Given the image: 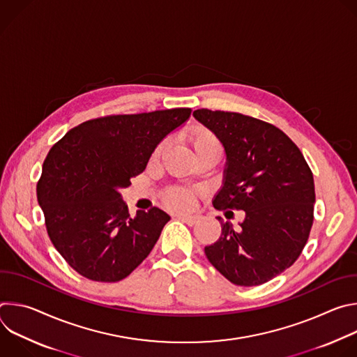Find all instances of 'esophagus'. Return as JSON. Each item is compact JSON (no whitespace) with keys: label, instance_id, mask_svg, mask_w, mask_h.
Segmentation results:
<instances>
[{"label":"esophagus","instance_id":"34e87169","mask_svg":"<svg viewBox=\"0 0 357 357\" xmlns=\"http://www.w3.org/2000/svg\"><path fill=\"white\" fill-rule=\"evenodd\" d=\"M179 220H182L183 223H186L188 226H195L197 223V218L196 216H186V215H178L176 216Z\"/></svg>","mask_w":357,"mask_h":357}]
</instances>
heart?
<instances>
[{
	"label": "heart",
	"instance_id": "obj_1",
	"mask_svg": "<svg viewBox=\"0 0 357 357\" xmlns=\"http://www.w3.org/2000/svg\"><path fill=\"white\" fill-rule=\"evenodd\" d=\"M183 139L192 148L195 154H199V152L205 151L208 148H220L222 149L220 141L218 139V137L211 130H208L206 127H203V126H199V124L189 127L183 132ZM165 146H167V144L161 142L155 148V151L152 152V157H151L152 161H155L161 157ZM162 200L169 209L185 212V211H189V209L193 208L195 195L192 192L186 190V189H182V188H172V189H168L164 193Z\"/></svg>",
	"mask_w": 357,
	"mask_h": 357
}]
</instances>
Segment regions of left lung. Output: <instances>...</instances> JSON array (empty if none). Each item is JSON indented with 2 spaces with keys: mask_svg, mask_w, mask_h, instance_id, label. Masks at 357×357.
<instances>
[{
  "mask_svg": "<svg viewBox=\"0 0 357 357\" xmlns=\"http://www.w3.org/2000/svg\"><path fill=\"white\" fill-rule=\"evenodd\" d=\"M193 116L226 151L225 181L213 206L245 212L238 230L218 218L222 236L205 247L206 257L230 282L261 285L289 268L308 241L315 203L312 171L292 139L270 123L208 109Z\"/></svg>",
  "mask_w": 357,
  "mask_h": 357,
  "instance_id": "obj_1",
  "label": "left lung"
}]
</instances>
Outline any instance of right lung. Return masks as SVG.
<instances>
[{
  "label": "right lung",
  "instance_id": "right-lung-1",
  "mask_svg": "<svg viewBox=\"0 0 357 357\" xmlns=\"http://www.w3.org/2000/svg\"><path fill=\"white\" fill-rule=\"evenodd\" d=\"M190 113L171 109L93 119L50 148L38 202L50 241L76 273L117 282L154 248L171 218L158 208L131 218L120 189L131 185L155 146Z\"/></svg>",
  "mask_w": 357,
  "mask_h": 357
}]
</instances>
